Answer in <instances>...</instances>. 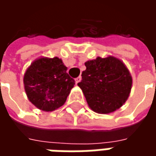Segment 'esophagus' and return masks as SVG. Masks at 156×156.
Instances as JSON below:
<instances>
[{
    "label": "esophagus",
    "mask_w": 156,
    "mask_h": 156,
    "mask_svg": "<svg viewBox=\"0 0 156 156\" xmlns=\"http://www.w3.org/2000/svg\"><path fill=\"white\" fill-rule=\"evenodd\" d=\"M81 78H82L81 76H79V77H78V78H75V82H76V83H79V82H80V80H81Z\"/></svg>",
    "instance_id": "1"
}]
</instances>
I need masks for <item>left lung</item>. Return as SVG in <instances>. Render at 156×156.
I'll use <instances>...</instances> for the list:
<instances>
[{"mask_svg":"<svg viewBox=\"0 0 156 156\" xmlns=\"http://www.w3.org/2000/svg\"><path fill=\"white\" fill-rule=\"evenodd\" d=\"M78 85L89 107L98 114H108L124 105L129 95L132 78L124 64L114 57L85 62Z\"/></svg>","mask_w":156,"mask_h":156,"instance_id":"8db88e82","label":"left lung"}]
</instances>
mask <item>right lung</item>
<instances>
[{"instance_id":"1","label":"right lung","mask_w":156,"mask_h":156,"mask_svg":"<svg viewBox=\"0 0 156 156\" xmlns=\"http://www.w3.org/2000/svg\"><path fill=\"white\" fill-rule=\"evenodd\" d=\"M23 82L29 100L44 111H53L63 105L75 84L58 58H41L33 62Z\"/></svg>"}]
</instances>
